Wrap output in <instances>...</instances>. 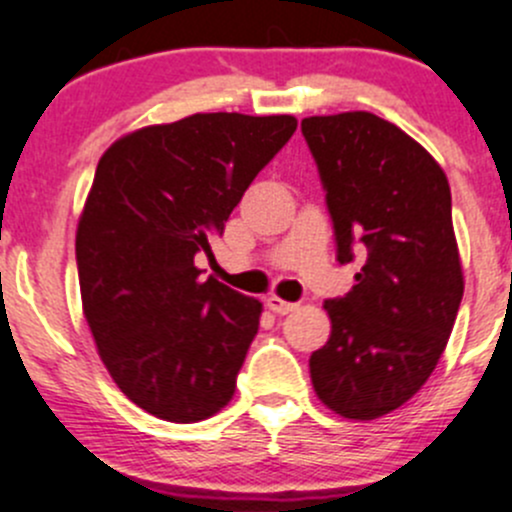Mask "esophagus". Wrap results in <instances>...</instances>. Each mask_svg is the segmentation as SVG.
I'll use <instances>...</instances> for the list:
<instances>
[{
  "label": "esophagus",
  "instance_id": "obj_1",
  "mask_svg": "<svg viewBox=\"0 0 512 512\" xmlns=\"http://www.w3.org/2000/svg\"><path fill=\"white\" fill-rule=\"evenodd\" d=\"M267 307H270L272 312H277V314H289V312H294V309H297V304L285 302L282 297L272 294V297H267Z\"/></svg>",
  "mask_w": 512,
  "mask_h": 512
}]
</instances>
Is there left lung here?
Masks as SVG:
<instances>
[{
    "instance_id": "obj_1",
    "label": "left lung",
    "mask_w": 512,
    "mask_h": 512,
    "mask_svg": "<svg viewBox=\"0 0 512 512\" xmlns=\"http://www.w3.org/2000/svg\"><path fill=\"white\" fill-rule=\"evenodd\" d=\"M337 237V260H366L342 299L324 302L332 334L309 356L319 401L374 421L404 406L436 369L463 299L451 188L431 153L369 111L309 116Z\"/></svg>"
}]
</instances>
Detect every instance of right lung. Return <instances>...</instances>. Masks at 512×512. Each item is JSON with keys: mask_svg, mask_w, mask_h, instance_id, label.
Here are the masks:
<instances>
[{"mask_svg": "<svg viewBox=\"0 0 512 512\" xmlns=\"http://www.w3.org/2000/svg\"><path fill=\"white\" fill-rule=\"evenodd\" d=\"M294 131V116L193 113L98 160L76 230L81 304L111 379L156 418L203 421L235 394L262 302L200 280L195 255Z\"/></svg>", "mask_w": 512, "mask_h": 512, "instance_id": "add662e5", "label": "right lung"}]
</instances>
